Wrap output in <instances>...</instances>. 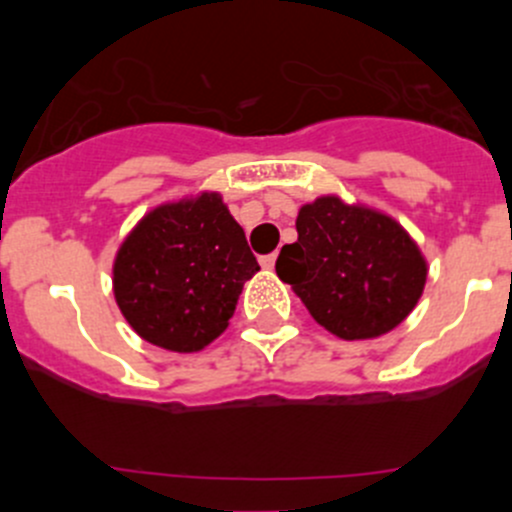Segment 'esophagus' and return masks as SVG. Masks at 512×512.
I'll list each match as a JSON object with an SVG mask.
<instances>
[{"label":"esophagus","mask_w":512,"mask_h":512,"mask_svg":"<svg viewBox=\"0 0 512 512\" xmlns=\"http://www.w3.org/2000/svg\"><path fill=\"white\" fill-rule=\"evenodd\" d=\"M275 262H277L275 252H272V255H262L260 257V265L265 267V270H272V267H275Z\"/></svg>","instance_id":"esophagus-1"}]
</instances>
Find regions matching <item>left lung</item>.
I'll list each match as a JSON object with an SVG mask.
<instances>
[{
	"mask_svg": "<svg viewBox=\"0 0 512 512\" xmlns=\"http://www.w3.org/2000/svg\"><path fill=\"white\" fill-rule=\"evenodd\" d=\"M317 324L339 339H374L399 327L426 285V260L394 218L322 195L299 208L297 242L275 265Z\"/></svg>",
	"mask_w": 512,
	"mask_h": 512,
	"instance_id": "left-lung-1",
	"label": "left lung"
}]
</instances>
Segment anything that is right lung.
<instances>
[{
    "instance_id": "right-lung-1",
    "label": "right lung",
    "mask_w": 512,
    "mask_h": 512,
    "mask_svg": "<svg viewBox=\"0 0 512 512\" xmlns=\"http://www.w3.org/2000/svg\"><path fill=\"white\" fill-rule=\"evenodd\" d=\"M260 270L220 193L143 215L113 260V294L133 332L168 352H200L227 329Z\"/></svg>"
}]
</instances>
